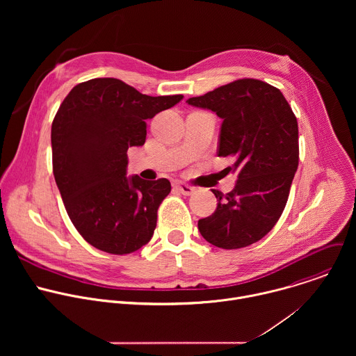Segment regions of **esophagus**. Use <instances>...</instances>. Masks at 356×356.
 Returning <instances> with one entry per match:
<instances>
[{"label":"esophagus","mask_w":356,"mask_h":356,"mask_svg":"<svg viewBox=\"0 0 356 356\" xmlns=\"http://www.w3.org/2000/svg\"><path fill=\"white\" fill-rule=\"evenodd\" d=\"M173 187H175L176 190H179L183 195H191V194L195 191L194 187H191V186H188V184H186V183H183V181H179V180H175V181H173Z\"/></svg>","instance_id":"34e87169"}]
</instances>
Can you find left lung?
<instances>
[{
    "instance_id": "left-lung-1",
    "label": "left lung",
    "mask_w": 356,
    "mask_h": 356,
    "mask_svg": "<svg viewBox=\"0 0 356 356\" xmlns=\"http://www.w3.org/2000/svg\"><path fill=\"white\" fill-rule=\"evenodd\" d=\"M187 103L222 120L217 154L234 158L228 172L238 179L227 194L213 190L217 209L198 220V231L222 249L255 243L286 207L298 166L296 115L279 88L255 79L235 80Z\"/></svg>"
}]
</instances>
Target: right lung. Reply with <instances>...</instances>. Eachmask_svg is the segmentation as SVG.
I'll list each match as a JSON object with an SVG mask.
<instances>
[{"label": "right lung", "mask_w": 356, "mask_h": 356, "mask_svg": "<svg viewBox=\"0 0 356 356\" xmlns=\"http://www.w3.org/2000/svg\"><path fill=\"white\" fill-rule=\"evenodd\" d=\"M181 99L150 97L111 77L80 83L63 99L50 135L54 175L73 225L94 248L125 255L154 235L172 186L127 177V152L145 143L147 120Z\"/></svg>", "instance_id": "obj_1"}]
</instances>
